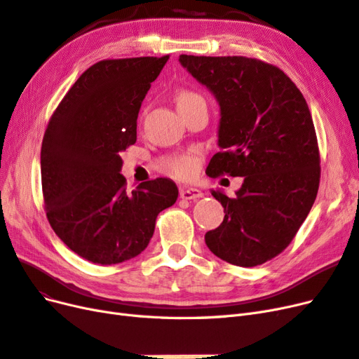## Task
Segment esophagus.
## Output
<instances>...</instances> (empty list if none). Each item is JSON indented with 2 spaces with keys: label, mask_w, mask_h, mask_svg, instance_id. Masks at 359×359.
<instances>
[{
  "label": "esophagus",
  "mask_w": 359,
  "mask_h": 359,
  "mask_svg": "<svg viewBox=\"0 0 359 359\" xmlns=\"http://www.w3.org/2000/svg\"><path fill=\"white\" fill-rule=\"evenodd\" d=\"M203 196V192L196 188H182L180 189V198L183 200H196Z\"/></svg>",
  "instance_id": "34e87169"
}]
</instances>
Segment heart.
Segmentation results:
<instances>
[{
  "label": "heart",
  "instance_id": "b5f03b06",
  "mask_svg": "<svg viewBox=\"0 0 359 359\" xmlns=\"http://www.w3.org/2000/svg\"><path fill=\"white\" fill-rule=\"evenodd\" d=\"M203 100L200 94L191 90V89H179L176 92V102L177 106H184V104H191L194 101ZM196 168V161L192 155L188 154H179L168 156L163 161V170L170 172L172 176L177 177H188Z\"/></svg>",
  "mask_w": 359,
  "mask_h": 359
}]
</instances>
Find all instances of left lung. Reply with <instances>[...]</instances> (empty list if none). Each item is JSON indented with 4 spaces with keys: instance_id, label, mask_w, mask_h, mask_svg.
<instances>
[{
    "instance_id": "left-lung-1",
    "label": "left lung",
    "mask_w": 359,
    "mask_h": 359,
    "mask_svg": "<svg viewBox=\"0 0 359 359\" xmlns=\"http://www.w3.org/2000/svg\"><path fill=\"white\" fill-rule=\"evenodd\" d=\"M180 64L221 107L217 144L205 172L243 177L234 198L212 195L225 217L205 233L217 258L255 267L283 252L306 221L320 179L313 119L280 68L246 56L180 55Z\"/></svg>"
}]
</instances>
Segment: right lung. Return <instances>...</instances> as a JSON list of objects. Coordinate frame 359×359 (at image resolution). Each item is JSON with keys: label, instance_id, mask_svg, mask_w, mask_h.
Here are the masks:
<instances>
[{"label": "right lung", "instance_id": "add662e5", "mask_svg": "<svg viewBox=\"0 0 359 359\" xmlns=\"http://www.w3.org/2000/svg\"><path fill=\"white\" fill-rule=\"evenodd\" d=\"M165 56L104 60L80 76L53 111L41 143L48 221L65 245L94 264L142 253L156 216L177 200L176 183L158 177L126 189L121 152L137 140V118Z\"/></svg>", "mask_w": 359, "mask_h": 359}]
</instances>
